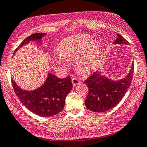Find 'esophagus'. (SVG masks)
Segmentation results:
<instances>
[{
  "mask_svg": "<svg viewBox=\"0 0 147 147\" xmlns=\"http://www.w3.org/2000/svg\"><path fill=\"white\" fill-rule=\"evenodd\" d=\"M71 82H72L74 86H76L78 85L81 83V81H80V79L76 78V77H73L71 79Z\"/></svg>",
  "mask_w": 147,
  "mask_h": 147,
  "instance_id": "obj_1",
  "label": "esophagus"
}]
</instances>
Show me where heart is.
<instances>
[{"label": "heart", "mask_w": 147, "mask_h": 147, "mask_svg": "<svg viewBox=\"0 0 147 147\" xmlns=\"http://www.w3.org/2000/svg\"><path fill=\"white\" fill-rule=\"evenodd\" d=\"M60 55L64 59L75 57L76 68L87 73L95 68L101 52L99 42L88 34H77L63 40L59 44Z\"/></svg>", "instance_id": "heart-1"}]
</instances>
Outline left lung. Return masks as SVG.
Masks as SVG:
<instances>
[{"label":"left lung","instance_id":"obj_1","mask_svg":"<svg viewBox=\"0 0 147 147\" xmlns=\"http://www.w3.org/2000/svg\"><path fill=\"white\" fill-rule=\"evenodd\" d=\"M115 44H126L129 41L117 34ZM134 63L126 77L119 81H113L102 76L99 71H95L84 81L89 88L85 100L87 109L93 112H105L111 109L120 102L131 85L134 73Z\"/></svg>","mask_w":147,"mask_h":147}]
</instances>
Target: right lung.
<instances>
[{"label":"right lung","instance_id":"obj_1","mask_svg":"<svg viewBox=\"0 0 147 147\" xmlns=\"http://www.w3.org/2000/svg\"><path fill=\"white\" fill-rule=\"evenodd\" d=\"M45 33L38 32L26 38L16 49L18 50L31 41H40ZM15 94L27 109L40 117H52L59 113L65 106V99L72 88L70 77L65 79L57 78L53 74H49L45 83L38 89L26 91L18 86L11 79Z\"/></svg>","mask_w":147,"mask_h":147}]
</instances>
